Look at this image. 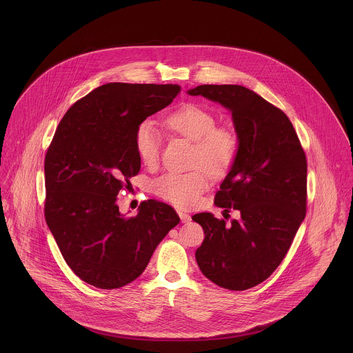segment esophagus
Here are the masks:
<instances>
[{
    "label": "esophagus",
    "instance_id": "esophagus-1",
    "mask_svg": "<svg viewBox=\"0 0 353 353\" xmlns=\"http://www.w3.org/2000/svg\"><path fill=\"white\" fill-rule=\"evenodd\" d=\"M176 213L179 214V217H181V221H182V223H188V221H190V214H189V213L183 212L182 209H178V210H176Z\"/></svg>",
    "mask_w": 353,
    "mask_h": 353
}]
</instances>
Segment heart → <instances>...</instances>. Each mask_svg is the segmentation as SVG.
Returning a JSON list of instances; mask_svg holds the SVG:
<instances>
[{
  "instance_id": "obj_1",
  "label": "heart",
  "mask_w": 353,
  "mask_h": 353,
  "mask_svg": "<svg viewBox=\"0 0 353 353\" xmlns=\"http://www.w3.org/2000/svg\"><path fill=\"white\" fill-rule=\"evenodd\" d=\"M164 125L174 133L194 141V163L205 166L212 175L224 174L234 163L238 152L235 133L216 126L214 115L201 105L190 103L176 108L167 115ZM134 145L145 165H153L157 161L160 134L151 121H144L137 126ZM204 169L197 167L188 172H167L154 181V193L174 205L192 206L199 202L209 186V174Z\"/></svg>"
}]
</instances>
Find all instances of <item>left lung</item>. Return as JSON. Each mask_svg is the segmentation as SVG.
Returning <instances> with one entry per match:
<instances>
[{
	"mask_svg": "<svg viewBox=\"0 0 353 353\" xmlns=\"http://www.w3.org/2000/svg\"><path fill=\"white\" fill-rule=\"evenodd\" d=\"M231 111L238 152L214 205L234 208L225 224L212 213L193 216L205 239L196 252L202 274L219 287L245 291L281 263L305 216L307 161L288 117L242 85H199L188 91Z\"/></svg>",
	"mask_w": 353,
	"mask_h": 353,
	"instance_id": "obj_1",
	"label": "left lung"
}]
</instances>
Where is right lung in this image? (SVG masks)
<instances>
[{
    "instance_id": "add662e5",
    "label": "right lung",
    "mask_w": 353,
    "mask_h": 353,
    "mask_svg": "<svg viewBox=\"0 0 353 353\" xmlns=\"http://www.w3.org/2000/svg\"><path fill=\"white\" fill-rule=\"evenodd\" d=\"M181 92L176 84L108 83L61 119L45 159V217L69 268L83 281L114 290L136 280L178 223L164 202L119 212L117 196L139 174L137 126Z\"/></svg>"
}]
</instances>
